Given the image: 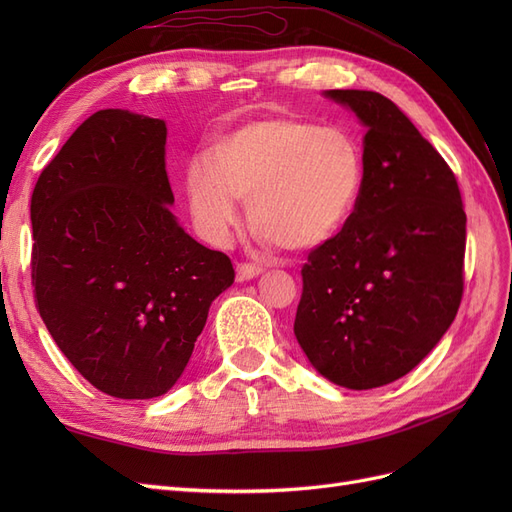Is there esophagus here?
<instances>
[{
	"label": "esophagus",
	"instance_id": "esophagus-1",
	"mask_svg": "<svg viewBox=\"0 0 512 512\" xmlns=\"http://www.w3.org/2000/svg\"><path fill=\"white\" fill-rule=\"evenodd\" d=\"M262 273V267L252 265V262H239L237 265V282H247V280H254Z\"/></svg>",
	"mask_w": 512,
	"mask_h": 512
}]
</instances>
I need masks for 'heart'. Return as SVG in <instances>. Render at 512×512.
I'll return each mask as SVG.
<instances>
[{"label":"heart","mask_w":512,"mask_h":512,"mask_svg":"<svg viewBox=\"0 0 512 512\" xmlns=\"http://www.w3.org/2000/svg\"><path fill=\"white\" fill-rule=\"evenodd\" d=\"M365 175L363 147L339 128L297 115H269L220 136L207 160L185 170V194L211 239L235 228L237 198L260 241L309 252L348 222Z\"/></svg>","instance_id":"heart-1"}]
</instances>
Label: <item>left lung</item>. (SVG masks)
<instances>
[{"label": "left lung", "instance_id": "left-lung-1", "mask_svg": "<svg viewBox=\"0 0 512 512\" xmlns=\"http://www.w3.org/2000/svg\"><path fill=\"white\" fill-rule=\"evenodd\" d=\"M327 96L365 123V175L348 222L301 269L294 335L324 378L365 391L406 376L455 320L466 211L451 166L389 98Z\"/></svg>", "mask_w": 512, "mask_h": 512}]
</instances>
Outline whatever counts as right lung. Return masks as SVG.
<instances>
[{
	"label": "right lung",
	"instance_id": "obj_1",
	"mask_svg": "<svg viewBox=\"0 0 512 512\" xmlns=\"http://www.w3.org/2000/svg\"><path fill=\"white\" fill-rule=\"evenodd\" d=\"M166 123L106 108L44 166L32 194V284L59 350L98 391L164 395L188 365L209 305L235 282L170 205Z\"/></svg>",
	"mask_w": 512,
	"mask_h": 512
}]
</instances>
